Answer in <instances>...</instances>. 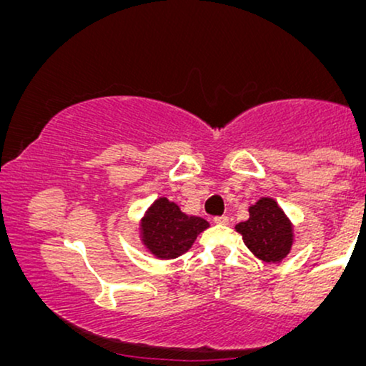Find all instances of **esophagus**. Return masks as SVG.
<instances>
[{
    "mask_svg": "<svg viewBox=\"0 0 366 366\" xmlns=\"http://www.w3.org/2000/svg\"><path fill=\"white\" fill-rule=\"evenodd\" d=\"M214 222L219 224V225H227L229 217H227V215H217V217H214Z\"/></svg>",
    "mask_w": 366,
    "mask_h": 366,
    "instance_id": "34e87169",
    "label": "esophagus"
}]
</instances>
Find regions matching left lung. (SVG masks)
Wrapping results in <instances>:
<instances>
[{
    "instance_id": "left-lung-1",
    "label": "left lung",
    "mask_w": 366,
    "mask_h": 366,
    "mask_svg": "<svg viewBox=\"0 0 366 366\" xmlns=\"http://www.w3.org/2000/svg\"><path fill=\"white\" fill-rule=\"evenodd\" d=\"M235 230L252 255L265 264H280L295 244V227L274 197H260L249 205V219Z\"/></svg>"
}]
</instances>
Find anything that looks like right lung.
<instances>
[{"instance_id":"right-lung-1","label":"right lung","mask_w":366,"mask_h":366,"mask_svg":"<svg viewBox=\"0 0 366 366\" xmlns=\"http://www.w3.org/2000/svg\"><path fill=\"white\" fill-rule=\"evenodd\" d=\"M210 224L189 215L167 197H157L139 220V242L159 260L177 259L187 252Z\"/></svg>"}]
</instances>
